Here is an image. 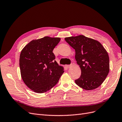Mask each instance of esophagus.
<instances>
[{
	"mask_svg": "<svg viewBox=\"0 0 122 122\" xmlns=\"http://www.w3.org/2000/svg\"><path fill=\"white\" fill-rule=\"evenodd\" d=\"M72 65H66V67H67V68H71V67H72Z\"/></svg>",
	"mask_w": 122,
	"mask_h": 122,
	"instance_id": "esophagus-1",
	"label": "esophagus"
}]
</instances>
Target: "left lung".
Here are the masks:
<instances>
[{
    "instance_id": "8db88e82",
    "label": "left lung",
    "mask_w": 122,
    "mask_h": 122,
    "mask_svg": "<svg viewBox=\"0 0 122 122\" xmlns=\"http://www.w3.org/2000/svg\"><path fill=\"white\" fill-rule=\"evenodd\" d=\"M75 50V60L81 74L75 80L77 86L86 91L98 88L109 71L108 54L98 41L83 35L65 38Z\"/></svg>"
}]
</instances>
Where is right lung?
Wrapping results in <instances>:
<instances>
[{"label":"right lung","mask_w":122,"mask_h":122,"mask_svg":"<svg viewBox=\"0 0 122 122\" xmlns=\"http://www.w3.org/2000/svg\"><path fill=\"white\" fill-rule=\"evenodd\" d=\"M60 38L45 36L33 40L21 50L19 65L21 78L29 88L43 93L57 84L64 72L55 61L52 51Z\"/></svg>","instance_id":"obj_1"}]
</instances>
